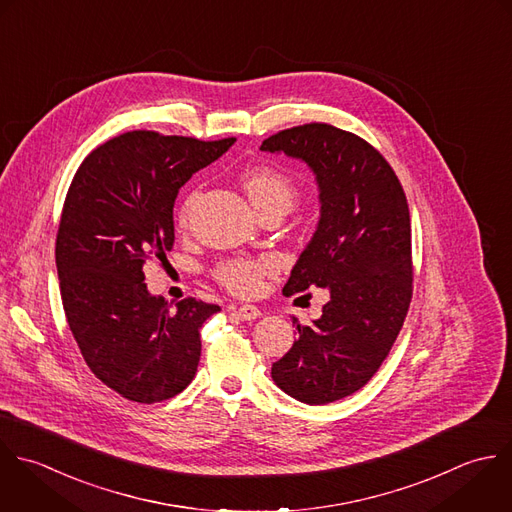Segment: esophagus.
I'll return each mask as SVG.
<instances>
[{
  "mask_svg": "<svg viewBox=\"0 0 512 512\" xmlns=\"http://www.w3.org/2000/svg\"><path fill=\"white\" fill-rule=\"evenodd\" d=\"M235 313H237L243 321H255L257 317H261V311H259L257 307H253V305H243V307H239Z\"/></svg>",
  "mask_w": 512,
  "mask_h": 512,
  "instance_id": "obj_1",
  "label": "esophagus"
}]
</instances>
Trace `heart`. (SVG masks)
Listing matches in <instances>:
<instances>
[{
  "label": "heart",
  "mask_w": 512,
  "mask_h": 512,
  "mask_svg": "<svg viewBox=\"0 0 512 512\" xmlns=\"http://www.w3.org/2000/svg\"><path fill=\"white\" fill-rule=\"evenodd\" d=\"M245 191L257 211H263L267 207H285L287 211L297 199V187L295 183L281 171L273 167H251L243 175ZM197 201V193H191L181 209H179V221L187 223L191 209ZM275 271V261L269 257L261 259H235L219 267L217 277L219 281L237 295H253L261 289L263 277Z\"/></svg>",
  "instance_id": "1"
}]
</instances>
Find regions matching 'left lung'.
<instances>
[{
	"mask_svg": "<svg viewBox=\"0 0 512 512\" xmlns=\"http://www.w3.org/2000/svg\"><path fill=\"white\" fill-rule=\"evenodd\" d=\"M261 151L303 161L319 189L317 229L285 295L327 289L323 315L297 319L299 339L271 367L275 385L307 405H327L369 383L389 355L413 295L411 217L385 157L355 133L327 123L279 131Z\"/></svg>",
	"mask_w": 512,
	"mask_h": 512,
	"instance_id": "8db88e82",
	"label": "left lung"
}]
</instances>
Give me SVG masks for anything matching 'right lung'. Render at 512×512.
<instances>
[{"instance_id": "1", "label": "right lung", "mask_w": 512, "mask_h": 512, "mask_svg": "<svg viewBox=\"0 0 512 512\" xmlns=\"http://www.w3.org/2000/svg\"><path fill=\"white\" fill-rule=\"evenodd\" d=\"M233 143L123 133L69 185L55 241L63 311L91 373L129 401L171 399L195 377L199 329L221 309L193 297L171 309L149 293L143 265L173 247L179 189Z\"/></svg>"}]
</instances>
